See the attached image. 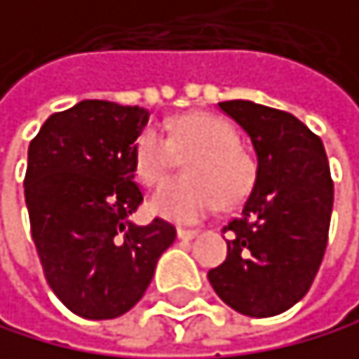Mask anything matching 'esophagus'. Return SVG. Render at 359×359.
<instances>
[{"mask_svg": "<svg viewBox=\"0 0 359 359\" xmlns=\"http://www.w3.org/2000/svg\"><path fill=\"white\" fill-rule=\"evenodd\" d=\"M199 234V230H186V228H177V239H182V241H191V239H195Z\"/></svg>", "mask_w": 359, "mask_h": 359, "instance_id": "obj_1", "label": "esophagus"}]
</instances>
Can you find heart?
Here are the masks:
<instances>
[{
	"label": "heart",
	"instance_id": "heart-1",
	"mask_svg": "<svg viewBox=\"0 0 359 359\" xmlns=\"http://www.w3.org/2000/svg\"><path fill=\"white\" fill-rule=\"evenodd\" d=\"M175 151L189 153V175L168 180L151 195L149 210L175 224H191L210 215L219 197L237 203L255 184V162L239 147V133L212 114H189L170 127V140L158 129H144L133 147V166L142 182L156 184L173 164Z\"/></svg>",
	"mask_w": 359,
	"mask_h": 359
}]
</instances>
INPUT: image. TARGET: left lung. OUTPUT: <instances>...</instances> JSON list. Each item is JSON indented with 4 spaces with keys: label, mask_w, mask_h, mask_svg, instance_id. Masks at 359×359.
Segmentation results:
<instances>
[{
    "label": "left lung",
    "mask_w": 359,
    "mask_h": 359,
    "mask_svg": "<svg viewBox=\"0 0 359 359\" xmlns=\"http://www.w3.org/2000/svg\"><path fill=\"white\" fill-rule=\"evenodd\" d=\"M219 109L250 135L257 175L230 232L226 261L208 272L217 296L252 318L294 307L325 257L333 182L323 140L296 116L226 100Z\"/></svg>",
    "instance_id": "obj_1"
}]
</instances>
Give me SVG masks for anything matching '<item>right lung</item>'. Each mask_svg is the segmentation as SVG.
Listing matches in <instances>:
<instances>
[{"label":"right lung","instance_id":"obj_1","mask_svg":"<svg viewBox=\"0 0 359 359\" xmlns=\"http://www.w3.org/2000/svg\"><path fill=\"white\" fill-rule=\"evenodd\" d=\"M142 107L81 100L52 114L28 149L26 206L52 292L81 318L109 320L140 300L162 252L175 241L164 219L137 226L133 147Z\"/></svg>","mask_w":359,"mask_h":359}]
</instances>
